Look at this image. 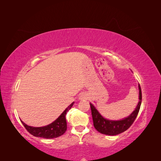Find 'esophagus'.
<instances>
[{
	"label": "esophagus",
	"instance_id": "esophagus-1",
	"mask_svg": "<svg viewBox=\"0 0 161 161\" xmlns=\"http://www.w3.org/2000/svg\"><path fill=\"white\" fill-rule=\"evenodd\" d=\"M80 99H86V95L85 94H82V95L80 97Z\"/></svg>",
	"mask_w": 161,
	"mask_h": 161
}]
</instances>
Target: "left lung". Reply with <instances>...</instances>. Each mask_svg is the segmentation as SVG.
Wrapping results in <instances>:
<instances>
[{
    "label": "left lung",
    "mask_w": 161,
    "mask_h": 161,
    "mask_svg": "<svg viewBox=\"0 0 161 161\" xmlns=\"http://www.w3.org/2000/svg\"><path fill=\"white\" fill-rule=\"evenodd\" d=\"M138 87L139 102L137 107L130 116L121 120L111 121L105 119L101 115L92 104L90 103L94 127L99 132L109 136L118 135L127 130L132 125L138 114L141 103H142V91H141L140 85H138Z\"/></svg>",
    "instance_id": "obj_1"
}]
</instances>
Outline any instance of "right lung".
Segmentation results:
<instances>
[{"mask_svg": "<svg viewBox=\"0 0 161 161\" xmlns=\"http://www.w3.org/2000/svg\"><path fill=\"white\" fill-rule=\"evenodd\" d=\"M73 104H74V103H71L68 107L64 112L58 117L57 119L46 126L35 128L26 125L23 121H21V122L28 132L36 136V137L43 138H54L59 137V136L64 134L67 130V124L65 116L67 112L71 109Z\"/></svg>", "mask_w": 161, "mask_h": 161, "instance_id": "right-lung-1", "label": "right lung"}]
</instances>
